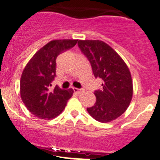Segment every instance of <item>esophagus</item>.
<instances>
[{
    "label": "esophagus",
    "instance_id": "34e87169",
    "mask_svg": "<svg viewBox=\"0 0 160 160\" xmlns=\"http://www.w3.org/2000/svg\"><path fill=\"white\" fill-rule=\"evenodd\" d=\"M73 90H74L75 92H77V94H81V93L83 92V88H73Z\"/></svg>",
    "mask_w": 160,
    "mask_h": 160
}]
</instances>
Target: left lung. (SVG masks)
<instances>
[{"label":"left lung","instance_id":"1","mask_svg":"<svg viewBox=\"0 0 160 160\" xmlns=\"http://www.w3.org/2000/svg\"><path fill=\"white\" fill-rule=\"evenodd\" d=\"M78 46L90 62L94 77L103 80V88L95 91L96 102L87 108L88 112L101 123L114 120L127 110L132 100L133 87L129 68L103 41H79Z\"/></svg>","mask_w":160,"mask_h":160}]
</instances>
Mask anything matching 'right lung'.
Instances as JSON below:
<instances>
[{"mask_svg":"<svg viewBox=\"0 0 160 160\" xmlns=\"http://www.w3.org/2000/svg\"><path fill=\"white\" fill-rule=\"evenodd\" d=\"M77 40H54L36 52L21 77V96L32 114L40 119H53L62 112L73 94L72 89L52 88L57 58L76 45Z\"/></svg>","mask_w":160,"mask_h":160,"instance_id":"1","label":"right lung"}]
</instances>
